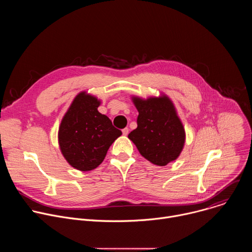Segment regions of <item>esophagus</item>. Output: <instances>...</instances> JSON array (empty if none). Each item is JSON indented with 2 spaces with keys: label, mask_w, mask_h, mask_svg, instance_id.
Segmentation results:
<instances>
[{
  "label": "esophagus",
  "mask_w": 252,
  "mask_h": 252,
  "mask_svg": "<svg viewBox=\"0 0 252 252\" xmlns=\"http://www.w3.org/2000/svg\"><path fill=\"white\" fill-rule=\"evenodd\" d=\"M128 131H129L128 127H125V128L123 129V134H124V135H127V134H128Z\"/></svg>",
  "instance_id": "34e87169"
}]
</instances>
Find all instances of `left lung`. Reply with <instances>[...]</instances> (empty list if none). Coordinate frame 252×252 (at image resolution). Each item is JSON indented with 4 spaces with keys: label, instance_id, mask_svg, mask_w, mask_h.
<instances>
[{
    "label": "left lung",
    "instance_id": "left-lung-1",
    "mask_svg": "<svg viewBox=\"0 0 252 252\" xmlns=\"http://www.w3.org/2000/svg\"><path fill=\"white\" fill-rule=\"evenodd\" d=\"M137 127L128 133L139 154L157 165H166L183 151L186 133L167 96L143 100L133 97Z\"/></svg>",
    "mask_w": 252,
    "mask_h": 252
}]
</instances>
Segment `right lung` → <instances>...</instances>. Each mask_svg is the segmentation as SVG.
<instances>
[{
    "label": "right lung",
    "mask_w": 252,
    "mask_h": 252,
    "mask_svg": "<svg viewBox=\"0 0 252 252\" xmlns=\"http://www.w3.org/2000/svg\"><path fill=\"white\" fill-rule=\"evenodd\" d=\"M98 105L94 96L79 94L60 126L61 151L67 162L79 170L98 166L112 143L122 135L109 118L98 113Z\"/></svg>",
    "instance_id": "right-lung-1"
}]
</instances>
